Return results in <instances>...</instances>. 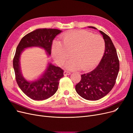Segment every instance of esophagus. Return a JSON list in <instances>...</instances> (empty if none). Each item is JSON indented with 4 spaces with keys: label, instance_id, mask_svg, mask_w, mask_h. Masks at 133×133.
I'll return each instance as SVG.
<instances>
[{
    "label": "esophagus",
    "instance_id": "1",
    "mask_svg": "<svg viewBox=\"0 0 133 133\" xmlns=\"http://www.w3.org/2000/svg\"><path fill=\"white\" fill-rule=\"evenodd\" d=\"M71 74V73L68 71H65L63 72V75L64 76H67V75H70Z\"/></svg>",
    "mask_w": 133,
    "mask_h": 133
}]
</instances>
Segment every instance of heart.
<instances>
[{
    "mask_svg": "<svg viewBox=\"0 0 133 133\" xmlns=\"http://www.w3.org/2000/svg\"><path fill=\"white\" fill-rule=\"evenodd\" d=\"M105 44L99 35L86 31H77L65 34L60 42H54L52 51L55 60L62 64L70 56L72 60L66 67L72 70H89L99 62L104 54Z\"/></svg>",
    "mask_w": 133,
    "mask_h": 133,
    "instance_id": "1",
    "label": "heart"
}]
</instances>
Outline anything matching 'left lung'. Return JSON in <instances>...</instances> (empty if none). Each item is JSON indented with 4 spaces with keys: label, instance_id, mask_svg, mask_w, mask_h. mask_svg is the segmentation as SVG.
Segmentation results:
<instances>
[{
    "label": "left lung",
    "instance_id": "obj_1",
    "mask_svg": "<svg viewBox=\"0 0 133 133\" xmlns=\"http://www.w3.org/2000/svg\"><path fill=\"white\" fill-rule=\"evenodd\" d=\"M100 32L105 43L104 55L95 69L82 75L81 81L76 85L78 94L88 100H98L106 96L114 88L119 70V59L111 38L102 31Z\"/></svg>",
    "mask_w": 133,
    "mask_h": 133
}]
</instances>
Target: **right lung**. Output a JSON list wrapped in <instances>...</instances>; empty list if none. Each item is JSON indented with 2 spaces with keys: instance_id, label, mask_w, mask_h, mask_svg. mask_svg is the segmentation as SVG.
<instances>
[{
  "instance_id": "right-lung-1",
  "label": "right lung",
  "mask_w": 133,
  "mask_h": 133,
  "mask_svg": "<svg viewBox=\"0 0 133 133\" xmlns=\"http://www.w3.org/2000/svg\"><path fill=\"white\" fill-rule=\"evenodd\" d=\"M61 30L42 28L28 33L19 42L13 59V67L17 84L28 97L34 100H44L52 96L58 89L59 81L63 76V70L49 64L46 71L38 80L29 82L22 77L19 67V57L24 48L39 46L50 55L54 39Z\"/></svg>"
}]
</instances>
